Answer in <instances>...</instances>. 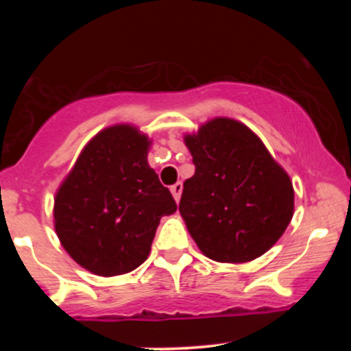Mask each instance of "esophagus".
Wrapping results in <instances>:
<instances>
[{"instance_id": "esophagus-1", "label": "esophagus", "mask_w": 351, "mask_h": 351, "mask_svg": "<svg viewBox=\"0 0 351 351\" xmlns=\"http://www.w3.org/2000/svg\"><path fill=\"white\" fill-rule=\"evenodd\" d=\"M181 191H183V183H181V181H178V183H175L171 186V195H173V198H175L176 203H178L181 198Z\"/></svg>"}]
</instances>
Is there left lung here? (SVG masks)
<instances>
[{"mask_svg": "<svg viewBox=\"0 0 351 351\" xmlns=\"http://www.w3.org/2000/svg\"><path fill=\"white\" fill-rule=\"evenodd\" d=\"M195 175L180 213L199 251L217 263H249L267 252L293 215L287 173L261 138L232 119L209 120L184 136Z\"/></svg>", "mask_w": 351, "mask_h": 351, "instance_id": "obj_1", "label": "left lung"}]
</instances>
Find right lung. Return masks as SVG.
I'll return each mask as SVG.
<instances>
[{
	"label": "right lung",
	"instance_id": "add662e5",
	"mask_svg": "<svg viewBox=\"0 0 351 351\" xmlns=\"http://www.w3.org/2000/svg\"><path fill=\"white\" fill-rule=\"evenodd\" d=\"M150 140L132 125H114L86 145L54 199L62 247L104 277L138 267L150 254L162 216L173 215L170 189L147 162Z\"/></svg>",
	"mask_w": 351,
	"mask_h": 351
}]
</instances>
